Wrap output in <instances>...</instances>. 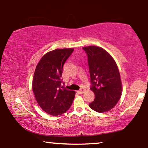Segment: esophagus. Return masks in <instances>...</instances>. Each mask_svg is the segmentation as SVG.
I'll use <instances>...</instances> for the list:
<instances>
[{"label":"esophagus","mask_w":148,"mask_h":148,"mask_svg":"<svg viewBox=\"0 0 148 148\" xmlns=\"http://www.w3.org/2000/svg\"><path fill=\"white\" fill-rule=\"evenodd\" d=\"M85 91H86V89L82 88V89H80L79 91H77V92H78L79 94H82V93H84Z\"/></svg>","instance_id":"1"}]
</instances>
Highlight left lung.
<instances>
[{
  "mask_svg": "<svg viewBox=\"0 0 148 148\" xmlns=\"http://www.w3.org/2000/svg\"><path fill=\"white\" fill-rule=\"evenodd\" d=\"M83 49L87 56L91 83L90 89L95 95L89 107L100 113L109 111L121 96L119 69L114 59L104 49L94 46Z\"/></svg>",
  "mask_w": 148,
  "mask_h": 148,
  "instance_id": "1",
  "label": "left lung"
}]
</instances>
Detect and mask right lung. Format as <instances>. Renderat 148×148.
<instances>
[{
	"mask_svg": "<svg viewBox=\"0 0 148 148\" xmlns=\"http://www.w3.org/2000/svg\"><path fill=\"white\" fill-rule=\"evenodd\" d=\"M72 48L57 49L42 57L37 64L32 80V90L41 108L51 116L66 112L71 106L75 91L62 88L61 79L65 62Z\"/></svg>",
	"mask_w": 148,
	"mask_h": 148,
	"instance_id": "right-lung-1",
	"label": "right lung"
}]
</instances>
